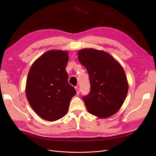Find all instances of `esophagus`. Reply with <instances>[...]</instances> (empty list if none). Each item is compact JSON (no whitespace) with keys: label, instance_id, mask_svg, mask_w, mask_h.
I'll return each mask as SVG.
<instances>
[{"label":"esophagus","instance_id":"1","mask_svg":"<svg viewBox=\"0 0 156 156\" xmlns=\"http://www.w3.org/2000/svg\"><path fill=\"white\" fill-rule=\"evenodd\" d=\"M75 89H76V94L78 95L80 94V88L78 87H76Z\"/></svg>","mask_w":156,"mask_h":156}]
</instances>
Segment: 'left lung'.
I'll list each match as a JSON object with an SVG mask.
<instances>
[{"mask_svg": "<svg viewBox=\"0 0 156 156\" xmlns=\"http://www.w3.org/2000/svg\"><path fill=\"white\" fill-rule=\"evenodd\" d=\"M78 60L89 75L90 92L83 97L88 111L100 118L111 116L123 104L128 90L121 64L108 53L94 48L78 52Z\"/></svg>", "mask_w": 156, "mask_h": 156, "instance_id": "obj_1", "label": "left lung"}]
</instances>
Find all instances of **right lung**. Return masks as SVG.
<instances>
[{
  "label": "right lung",
  "instance_id": "right-lung-1",
  "mask_svg": "<svg viewBox=\"0 0 156 156\" xmlns=\"http://www.w3.org/2000/svg\"><path fill=\"white\" fill-rule=\"evenodd\" d=\"M67 52L49 51L32 64L28 73L26 95L32 109L44 119L54 121L67 113L76 90L68 83L66 66Z\"/></svg>",
  "mask_w": 156,
  "mask_h": 156
}]
</instances>
